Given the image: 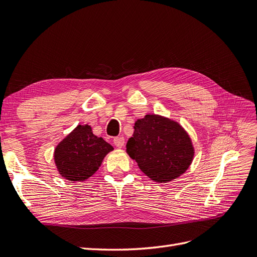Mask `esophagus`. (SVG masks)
<instances>
[{
    "label": "esophagus",
    "instance_id": "esophagus-1",
    "mask_svg": "<svg viewBox=\"0 0 257 257\" xmlns=\"http://www.w3.org/2000/svg\"><path fill=\"white\" fill-rule=\"evenodd\" d=\"M113 144L116 148H122L124 146V137H115L113 139Z\"/></svg>",
    "mask_w": 257,
    "mask_h": 257
}]
</instances>
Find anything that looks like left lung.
Returning a JSON list of instances; mask_svg holds the SVG:
<instances>
[{
    "mask_svg": "<svg viewBox=\"0 0 257 257\" xmlns=\"http://www.w3.org/2000/svg\"><path fill=\"white\" fill-rule=\"evenodd\" d=\"M134 130L126 152L151 180L169 182L188 170L195 150L178 122L160 114H146L135 122Z\"/></svg>",
    "mask_w": 257,
    "mask_h": 257,
    "instance_id": "1",
    "label": "left lung"
}]
</instances>
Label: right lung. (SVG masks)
<instances>
[{
  "mask_svg": "<svg viewBox=\"0 0 257 257\" xmlns=\"http://www.w3.org/2000/svg\"><path fill=\"white\" fill-rule=\"evenodd\" d=\"M113 150L88 124L77 125L54 149L59 174L68 181H85L96 173L106 155Z\"/></svg>",
  "mask_w": 257,
  "mask_h": 257,
  "instance_id": "1",
  "label": "right lung"
}]
</instances>
